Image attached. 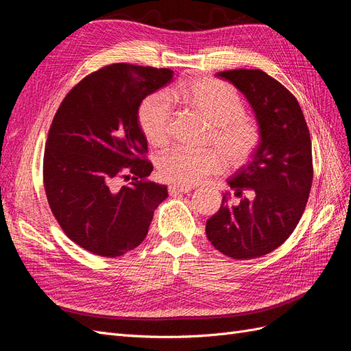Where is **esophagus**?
Here are the masks:
<instances>
[{"mask_svg": "<svg viewBox=\"0 0 351 351\" xmlns=\"http://www.w3.org/2000/svg\"><path fill=\"white\" fill-rule=\"evenodd\" d=\"M190 190H192V187H190V186H180V184H169L168 186V192H169V195H171V196L189 193Z\"/></svg>", "mask_w": 351, "mask_h": 351, "instance_id": "34e87169", "label": "esophagus"}]
</instances>
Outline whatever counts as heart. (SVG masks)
Here are the masks:
<instances>
[{
    "label": "heart",
    "instance_id": "heart-1",
    "mask_svg": "<svg viewBox=\"0 0 351 351\" xmlns=\"http://www.w3.org/2000/svg\"><path fill=\"white\" fill-rule=\"evenodd\" d=\"M174 97L210 124L208 141L218 149L176 147L158 161V173L168 183L192 186L210 174L247 162L261 143L258 125L244 117V104L230 84L214 79L187 82L174 90ZM171 108L164 93L147 97L139 108V124L152 146H164L169 139ZM223 155L221 156L220 154Z\"/></svg>",
    "mask_w": 351,
    "mask_h": 351
}]
</instances>
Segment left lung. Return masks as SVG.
<instances>
[{
  "label": "left lung",
  "instance_id": "obj_1",
  "mask_svg": "<svg viewBox=\"0 0 351 351\" xmlns=\"http://www.w3.org/2000/svg\"><path fill=\"white\" fill-rule=\"evenodd\" d=\"M226 79L244 95L256 117L259 147L227 180L234 192L222 196L206 221V236L232 259L271 253L290 237L309 199L313 167L312 142L299 102L262 70H227Z\"/></svg>",
  "mask_w": 351,
  "mask_h": 351
}]
</instances>
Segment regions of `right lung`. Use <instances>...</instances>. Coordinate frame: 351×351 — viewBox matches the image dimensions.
<instances>
[{
    "mask_svg": "<svg viewBox=\"0 0 351 351\" xmlns=\"http://www.w3.org/2000/svg\"><path fill=\"white\" fill-rule=\"evenodd\" d=\"M174 77L169 69L120 62L84 77L61 102L44 155L49 208L70 240L117 258L145 240L167 186L147 182L152 164L139 124L142 101ZM120 178L130 179L120 186Z\"/></svg>",
    "mask_w": 351,
    "mask_h": 351,
    "instance_id": "1",
    "label": "right lung"
}]
</instances>
